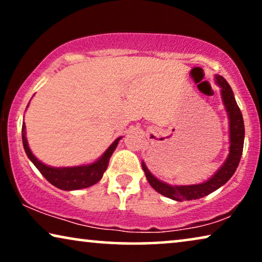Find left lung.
<instances>
[{
    "mask_svg": "<svg viewBox=\"0 0 262 262\" xmlns=\"http://www.w3.org/2000/svg\"><path fill=\"white\" fill-rule=\"evenodd\" d=\"M216 83L221 88V96L223 105L227 111L229 119V154L227 160L222 164L216 173L209 180L196 185H169L154 177L151 171L148 169L144 162H142V168L144 170L146 180L151 185V187L167 198H170L177 202L182 200L200 199L210 193H212L222 187L225 182L229 181L237 168L243 151V142H245V124L243 117L236 102L232 89L225 78L220 75L214 76Z\"/></svg>",
    "mask_w": 262,
    "mask_h": 262,
    "instance_id": "left-lung-1",
    "label": "left lung"
}]
</instances>
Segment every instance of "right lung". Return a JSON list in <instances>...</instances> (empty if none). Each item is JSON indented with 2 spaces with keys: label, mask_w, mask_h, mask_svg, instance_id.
Wrapping results in <instances>:
<instances>
[{
  "label": "right lung",
  "mask_w": 262,
  "mask_h": 262,
  "mask_svg": "<svg viewBox=\"0 0 262 262\" xmlns=\"http://www.w3.org/2000/svg\"><path fill=\"white\" fill-rule=\"evenodd\" d=\"M21 134H23L24 149L26 151L27 157L31 160V162L37 167V169L40 171L42 177L50 184L56 186L57 188L63 189V191H75V189L87 188L101 180L103 173H105L107 167H108L111 156H112L114 150H116L118 143L123 138L118 137L106 149V151L94 162L74 167H51L42 163L41 161H39L32 154L26 138V125H25V123H23V132Z\"/></svg>",
  "instance_id": "add662e5"
}]
</instances>
